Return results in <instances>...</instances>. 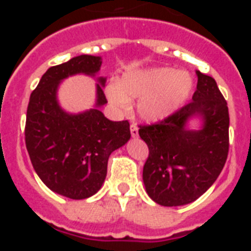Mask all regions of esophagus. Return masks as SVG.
Listing matches in <instances>:
<instances>
[{
    "mask_svg": "<svg viewBox=\"0 0 251 251\" xmlns=\"http://www.w3.org/2000/svg\"><path fill=\"white\" fill-rule=\"evenodd\" d=\"M130 134H132L133 138H136L138 136V127L136 124H130Z\"/></svg>",
    "mask_w": 251,
    "mask_h": 251,
    "instance_id": "34e87169",
    "label": "esophagus"
}]
</instances>
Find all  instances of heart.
I'll return each instance as SVG.
<instances>
[{"label":"heart","mask_w":251,"mask_h":251,"mask_svg":"<svg viewBox=\"0 0 251 251\" xmlns=\"http://www.w3.org/2000/svg\"><path fill=\"white\" fill-rule=\"evenodd\" d=\"M194 79L185 70L148 68L126 73L121 81L112 79L105 88L106 99L117 112L129 109L130 100H137L139 119L157 123L174 115L191 95Z\"/></svg>","instance_id":"b5f03b06"}]
</instances>
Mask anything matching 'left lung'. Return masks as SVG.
<instances>
[{
  "label": "left lung",
  "mask_w": 251,
  "mask_h": 251,
  "mask_svg": "<svg viewBox=\"0 0 251 251\" xmlns=\"http://www.w3.org/2000/svg\"><path fill=\"white\" fill-rule=\"evenodd\" d=\"M196 75L191 103L161 123L139 127V137L150 150L143 183L161 206L194 202L216 181L227 158V103L214 77L197 70Z\"/></svg>",
  "instance_id": "1"
}]
</instances>
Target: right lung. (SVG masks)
Returning <instances> with one entry per match:
<instances>
[{
	"label": "right lung",
	"mask_w": 251,
	"mask_h": 251,
	"mask_svg": "<svg viewBox=\"0 0 251 251\" xmlns=\"http://www.w3.org/2000/svg\"><path fill=\"white\" fill-rule=\"evenodd\" d=\"M101 56L79 55L46 70L30 97L25 141L40 179L55 194L83 200L100 190L108 158L130 138L128 121L113 122L100 108L106 104V77L97 76ZM77 74L95 77L96 103L90 110L66 112L59 105V84Z\"/></svg>",
	"instance_id": "1"
}]
</instances>
